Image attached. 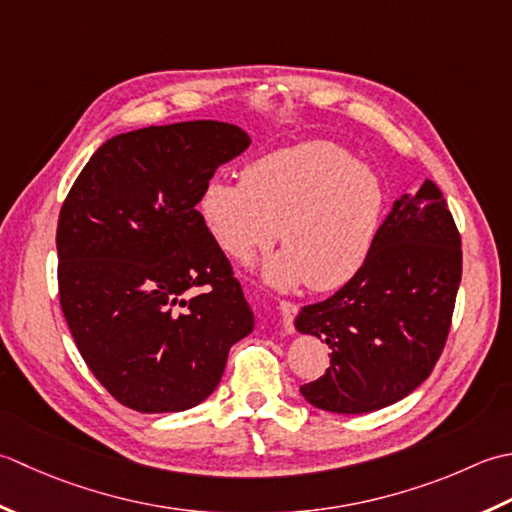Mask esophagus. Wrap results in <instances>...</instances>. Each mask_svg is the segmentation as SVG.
<instances>
[{
	"label": "esophagus",
	"mask_w": 512,
	"mask_h": 512,
	"mask_svg": "<svg viewBox=\"0 0 512 512\" xmlns=\"http://www.w3.org/2000/svg\"><path fill=\"white\" fill-rule=\"evenodd\" d=\"M278 311H280V318H283V331L285 336H291L294 333V318L298 314V305H294V302H287L283 300L278 305Z\"/></svg>",
	"instance_id": "1"
}]
</instances>
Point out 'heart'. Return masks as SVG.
Segmentation results:
<instances>
[{"label": "heart", "instance_id": "heart-1", "mask_svg": "<svg viewBox=\"0 0 512 512\" xmlns=\"http://www.w3.org/2000/svg\"><path fill=\"white\" fill-rule=\"evenodd\" d=\"M384 207L380 176L329 141H302L260 156L238 183H207L198 201L216 243L236 260L267 249L278 234L285 252L260 267L278 291L347 285L367 263Z\"/></svg>", "mask_w": 512, "mask_h": 512}]
</instances>
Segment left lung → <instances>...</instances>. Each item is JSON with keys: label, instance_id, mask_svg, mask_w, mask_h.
<instances>
[{"label": "left lung", "instance_id": "left-lung-1", "mask_svg": "<svg viewBox=\"0 0 512 512\" xmlns=\"http://www.w3.org/2000/svg\"><path fill=\"white\" fill-rule=\"evenodd\" d=\"M460 278V234L442 192L424 181L393 203L358 274L296 316V331L331 349V367L302 384V398L344 415L406 398L440 358Z\"/></svg>", "mask_w": 512, "mask_h": 512}]
</instances>
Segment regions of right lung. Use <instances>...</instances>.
<instances>
[{
	"label": "right lung",
	"instance_id": "add662e5",
	"mask_svg": "<svg viewBox=\"0 0 512 512\" xmlns=\"http://www.w3.org/2000/svg\"><path fill=\"white\" fill-rule=\"evenodd\" d=\"M249 143L221 121L117 134L61 207L57 280L68 329L95 378L134 411L201 404L232 344L254 331L243 287L196 210L214 172Z\"/></svg>",
	"mask_w": 512,
	"mask_h": 512
}]
</instances>
